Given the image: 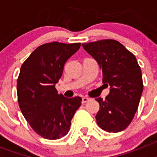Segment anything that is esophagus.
Here are the masks:
<instances>
[{"label":"esophagus","instance_id":"34e87169","mask_svg":"<svg viewBox=\"0 0 157 157\" xmlns=\"http://www.w3.org/2000/svg\"><path fill=\"white\" fill-rule=\"evenodd\" d=\"M88 101H90V98H87V97H84V98H82V103L85 104Z\"/></svg>","mask_w":157,"mask_h":157}]
</instances>
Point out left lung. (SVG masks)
<instances>
[{
	"instance_id": "left-lung-1",
	"label": "left lung",
	"mask_w": 157,
	"mask_h": 157,
	"mask_svg": "<svg viewBox=\"0 0 157 157\" xmlns=\"http://www.w3.org/2000/svg\"><path fill=\"white\" fill-rule=\"evenodd\" d=\"M82 45L99 64L103 83L110 86V93L105 99L96 98L100 105L97 123L108 132H120L134 119L143 91L137 59L116 40H101Z\"/></svg>"
}]
</instances>
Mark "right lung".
Instances as JSON below:
<instances>
[{
	"mask_svg": "<svg viewBox=\"0 0 157 157\" xmlns=\"http://www.w3.org/2000/svg\"><path fill=\"white\" fill-rule=\"evenodd\" d=\"M80 43L53 41L37 47L21 66L17 80L19 108L32 129L42 138H61L81 106L82 98H67L55 88L65 63L80 48Z\"/></svg>",
	"mask_w": 157,
	"mask_h": 157,
	"instance_id": "1",
	"label": "right lung"
}]
</instances>
